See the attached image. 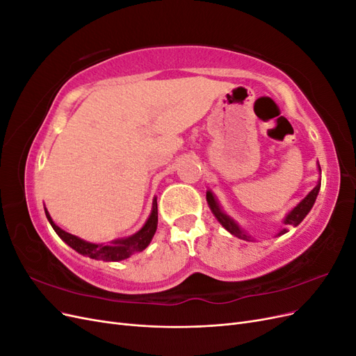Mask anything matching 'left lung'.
<instances>
[{"label":"left lung","mask_w":356,"mask_h":356,"mask_svg":"<svg viewBox=\"0 0 356 356\" xmlns=\"http://www.w3.org/2000/svg\"><path fill=\"white\" fill-rule=\"evenodd\" d=\"M319 188H321V184H318L314 190H312V191L309 193V195H307L303 200H301L293 211H291V212L286 215V218H285L284 222H285V224L298 225L301 221H303V218L309 213V211L312 209V207H314V203H315L316 196H318V193H319ZM207 200H208V204H209L211 211L213 212V215H215V217H217V220L221 222V225H222V227H224L225 230L230 232L232 234H234L236 238L250 241V236H246V234L239 229V225L236 224L232 218H229L227 215H225V213L220 209L218 203H217V200H215V197H213V195H212L211 191L207 193ZM284 233H286V230H282L279 234H284Z\"/></svg>","instance_id":"obj_1"}]
</instances>
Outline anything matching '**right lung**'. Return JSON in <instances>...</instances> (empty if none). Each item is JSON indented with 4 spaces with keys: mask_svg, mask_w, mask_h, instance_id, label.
Here are the masks:
<instances>
[{
    "mask_svg": "<svg viewBox=\"0 0 356 356\" xmlns=\"http://www.w3.org/2000/svg\"><path fill=\"white\" fill-rule=\"evenodd\" d=\"M46 217H47L49 222L51 224L53 230H55L59 238L65 243H68L72 250H75L83 255L95 258V260L120 261L139 251L145 250L148 243L152 242L153 236L156 233V229H157V199H154V202H153L152 215H149V218L147 220L144 227L136 234L131 236V238L115 241V242H113V245H96V243H89L86 241H81L80 238H77V236H74L71 233H67L62 229H59L58 225L51 221L47 211H46Z\"/></svg>",
    "mask_w": 356,
    "mask_h": 356,
    "instance_id": "right-lung-1",
    "label": "right lung"
}]
</instances>
